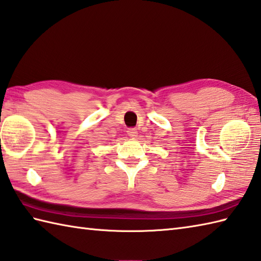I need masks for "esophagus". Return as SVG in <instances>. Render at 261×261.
<instances>
[{
	"mask_svg": "<svg viewBox=\"0 0 261 261\" xmlns=\"http://www.w3.org/2000/svg\"><path fill=\"white\" fill-rule=\"evenodd\" d=\"M127 134H128V136L129 137H132L133 140H135V138L137 137V130H136V128H128V130H127Z\"/></svg>",
	"mask_w": 261,
	"mask_h": 261,
	"instance_id": "esophagus-1",
	"label": "esophagus"
}]
</instances>
